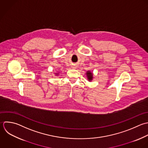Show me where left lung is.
<instances>
[{"label": "left lung", "instance_id": "obj_1", "mask_svg": "<svg viewBox=\"0 0 148 148\" xmlns=\"http://www.w3.org/2000/svg\"><path fill=\"white\" fill-rule=\"evenodd\" d=\"M86 75H87V77H88V79L89 81H92V79H93V74L92 73H90V71H87L86 73Z\"/></svg>", "mask_w": 148, "mask_h": 148}]
</instances>
